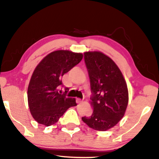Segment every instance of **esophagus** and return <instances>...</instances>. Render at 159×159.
<instances>
[{"label":"esophagus","mask_w":159,"mask_h":159,"mask_svg":"<svg viewBox=\"0 0 159 159\" xmlns=\"http://www.w3.org/2000/svg\"><path fill=\"white\" fill-rule=\"evenodd\" d=\"M82 102H83V100L80 99V98H77V99H76V103H81Z\"/></svg>","instance_id":"esophagus-1"}]
</instances>
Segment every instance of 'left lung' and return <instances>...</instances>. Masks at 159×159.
<instances>
[{
	"label": "left lung",
	"instance_id": "left-lung-1",
	"mask_svg": "<svg viewBox=\"0 0 159 159\" xmlns=\"http://www.w3.org/2000/svg\"><path fill=\"white\" fill-rule=\"evenodd\" d=\"M84 61L93 93L90 98L93 111L82 120L92 129L106 131L125 115L128 103L127 84L115 62L102 52H85Z\"/></svg>",
	"mask_w": 159,
	"mask_h": 159
}]
</instances>
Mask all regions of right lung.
<instances>
[{
  "label": "right lung",
  "mask_w": 159,
  "mask_h": 159,
  "mask_svg": "<svg viewBox=\"0 0 159 159\" xmlns=\"http://www.w3.org/2000/svg\"><path fill=\"white\" fill-rule=\"evenodd\" d=\"M83 59L81 53L59 50L51 52L34 70L29 87L28 103L32 116L38 123L55 124L68 108L77 106L75 98L59 94L62 76Z\"/></svg>",
  "instance_id": "1"
}]
</instances>
